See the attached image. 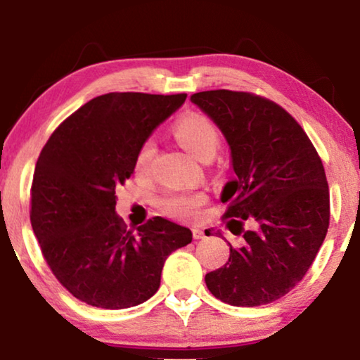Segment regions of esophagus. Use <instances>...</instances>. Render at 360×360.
Here are the masks:
<instances>
[{
  "instance_id": "1",
  "label": "esophagus",
  "mask_w": 360,
  "mask_h": 360,
  "mask_svg": "<svg viewBox=\"0 0 360 360\" xmlns=\"http://www.w3.org/2000/svg\"><path fill=\"white\" fill-rule=\"evenodd\" d=\"M193 238L195 239H205V231L200 228H193Z\"/></svg>"
}]
</instances>
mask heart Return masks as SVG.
Returning <instances> with one entry per match:
<instances>
[{"label":"heart","mask_w":360,"mask_h":360,"mask_svg":"<svg viewBox=\"0 0 360 360\" xmlns=\"http://www.w3.org/2000/svg\"><path fill=\"white\" fill-rule=\"evenodd\" d=\"M175 136L181 146L190 152L195 159L203 162L213 157L219 146V134L216 127L200 115H188L176 122ZM155 154L154 139L144 141L136 155V169L146 172L149 169L152 157ZM205 203V195L201 193H174L167 195L160 201V208L165 214L176 219H191L196 211Z\"/></svg>","instance_id":"1"}]
</instances>
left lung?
I'll return each mask as SVG.
<instances>
[{"label": "left lung", "mask_w": 360, "mask_h": 360, "mask_svg": "<svg viewBox=\"0 0 360 360\" xmlns=\"http://www.w3.org/2000/svg\"><path fill=\"white\" fill-rule=\"evenodd\" d=\"M223 132L234 176L229 203V260L206 274V287L233 307H260L287 295L311 267L329 228V188L323 162L303 127L277 103L245 91L191 95ZM248 220L253 228L243 229ZM221 234V233H218Z\"/></svg>", "instance_id": "8db88e82"}]
</instances>
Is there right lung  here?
Wrapping results in <instances>:
<instances>
[{
  "mask_svg": "<svg viewBox=\"0 0 360 360\" xmlns=\"http://www.w3.org/2000/svg\"><path fill=\"white\" fill-rule=\"evenodd\" d=\"M180 95L108 93L67 117L39 155L31 188V224L44 259L73 297L105 309L144 303L160 287L164 264L191 243V231L155 216L126 229L116 188Z\"/></svg>",
  "mask_w": 360,
  "mask_h": 360,
  "instance_id": "right-lung-1",
  "label": "right lung"
}]
</instances>
